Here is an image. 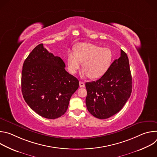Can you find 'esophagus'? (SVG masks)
Listing matches in <instances>:
<instances>
[{"label":"esophagus","mask_w":157,"mask_h":157,"mask_svg":"<svg viewBox=\"0 0 157 157\" xmlns=\"http://www.w3.org/2000/svg\"><path fill=\"white\" fill-rule=\"evenodd\" d=\"M79 86H80V87H84L85 84L82 81H79Z\"/></svg>","instance_id":"1"}]
</instances>
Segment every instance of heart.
Returning <instances> with one entry per match:
<instances>
[{
	"label": "heart",
	"mask_w": 157,
	"mask_h": 157,
	"mask_svg": "<svg viewBox=\"0 0 157 157\" xmlns=\"http://www.w3.org/2000/svg\"><path fill=\"white\" fill-rule=\"evenodd\" d=\"M113 59V54L109 48L90 43H79L69 52L67 56L68 71L75 75L82 63L81 76L95 79L102 77L109 70Z\"/></svg>",
	"instance_id": "1"
}]
</instances>
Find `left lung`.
Masks as SVG:
<instances>
[{"label":"left lung","instance_id":"8db88e82","mask_svg":"<svg viewBox=\"0 0 157 157\" xmlns=\"http://www.w3.org/2000/svg\"><path fill=\"white\" fill-rule=\"evenodd\" d=\"M86 104L93 116L105 119L119 112L130 98L132 81L128 58L121 50V56L111 64L98 80L86 82Z\"/></svg>","mask_w":157,"mask_h":157}]
</instances>
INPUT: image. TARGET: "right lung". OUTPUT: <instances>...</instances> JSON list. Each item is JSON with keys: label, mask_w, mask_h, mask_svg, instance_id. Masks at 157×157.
Listing matches in <instances>:
<instances>
[{"label": "right lung", "mask_w": 157, "mask_h": 157, "mask_svg": "<svg viewBox=\"0 0 157 157\" xmlns=\"http://www.w3.org/2000/svg\"><path fill=\"white\" fill-rule=\"evenodd\" d=\"M64 68L62 59L48 52L42 43L24 63L22 94L29 106L43 117L54 119L63 116L79 87L78 79Z\"/></svg>", "instance_id": "obj_1"}]
</instances>
